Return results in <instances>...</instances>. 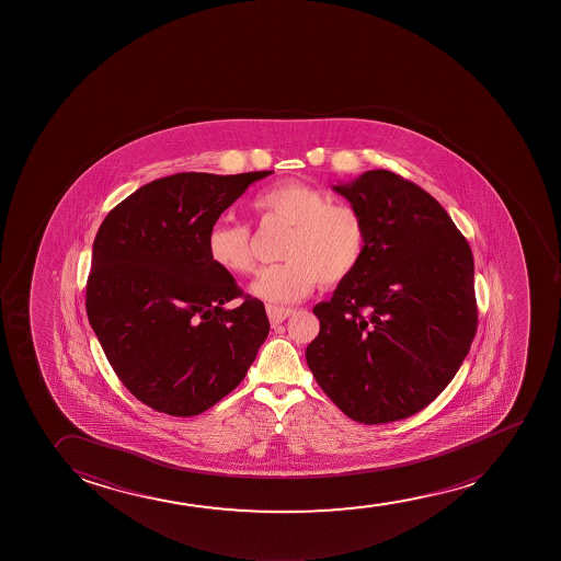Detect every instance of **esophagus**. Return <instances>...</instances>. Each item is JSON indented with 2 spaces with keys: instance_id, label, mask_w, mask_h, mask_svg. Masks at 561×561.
Wrapping results in <instances>:
<instances>
[{
  "instance_id": "34e87169",
  "label": "esophagus",
  "mask_w": 561,
  "mask_h": 561,
  "mask_svg": "<svg viewBox=\"0 0 561 561\" xmlns=\"http://www.w3.org/2000/svg\"><path fill=\"white\" fill-rule=\"evenodd\" d=\"M291 313H294V311L286 309V307L267 306V317H270L273 327H277L280 322L286 321Z\"/></svg>"
}]
</instances>
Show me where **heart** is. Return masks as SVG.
<instances>
[{
    "instance_id": "1",
    "label": "heart",
    "mask_w": 561,
    "mask_h": 561,
    "mask_svg": "<svg viewBox=\"0 0 561 561\" xmlns=\"http://www.w3.org/2000/svg\"><path fill=\"white\" fill-rule=\"evenodd\" d=\"M255 211L291 225L284 262L263 267L254 283L255 298L288 306L306 298L317 283L337 284L352 277L366 254L368 232L360 211L334 204L322 188L304 181H284L254 198ZM208 255L219 270L247 275L254 270L248 224L217 221L208 232Z\"/></svg>"
}]
</instances>
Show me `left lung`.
<instances>
[{
	"label": "left lung",
	"instance_id": "left-lung-1",
	"mask_svg": "<svg viewBox=\"0 0 561 561\" xmlns=\"http://www.w3.org/2000/svg\"><path fill=\"white\" fill-rule=\"evenodd\" d=\"M365 219L366 254L334 296L313 307L307 365L360 424L409 419L447 388L478 330L473 255L434 196L388 172L337 183Z\"/></svg>",
	"mask_w": 561,
	"mask_h": 561
}]
</instances>
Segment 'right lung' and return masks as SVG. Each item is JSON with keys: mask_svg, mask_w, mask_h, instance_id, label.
<instances>
[{"mask_svg": "<svg viewBox=\"0 0 561 561\" xmlns=\"http://www.w3.org/2000/svg\"><path fill=\"white\" fill-rule=\"evenodd\" d=\"M273 172L175 173L108 211L93 240L85 311L122 383L170 416H196L244 380L270 334L262 301L209 260L208 232ZM244 297L234 310L224 307Z\"/></svg>", "mask_w": 561, "mask_h": 561, "instance_id": "1", "label": "right lung"}]
</instances>
